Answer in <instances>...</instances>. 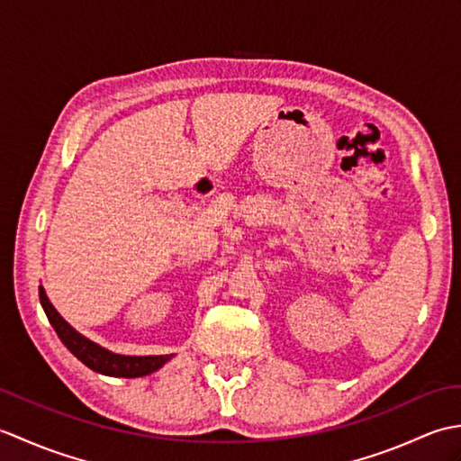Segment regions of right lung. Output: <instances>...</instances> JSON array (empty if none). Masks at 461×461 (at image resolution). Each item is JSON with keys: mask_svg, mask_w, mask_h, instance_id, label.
<instances>
[{"mask_svg": "<svg viewBox=\"0 0 461 461\" xmlns=\"http://www.w3.org/2000/svg\"><path fill=\"white\" fill-rule=\"evenodd\" d=\"M39 301H41V307L45 315L55 329L57 337L61 339L63 345L73 352V355L79 358L83 365L89 366L95 372H101L106 376H122V378H136V376H146L150 372L158 370L164 362H168L172 355H160V357H122V355H113V352L101 348L95 342L86 340L83 335H79L68 322L59 315L55 307L49 303L43 287H39Z\"/></svg>", "mask_w": 461, "mask_h": 461, "instance_id": "obj_1", "label": "right lung"}]
</instances>
